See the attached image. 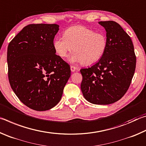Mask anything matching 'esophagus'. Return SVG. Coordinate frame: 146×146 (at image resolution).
<instances>
[{
  "label": "esophagus",
  "mask_w": 146,
  "mask_h": 146,
  "mask_svg": "<svg viewBox=\"0 0 146 146\" xmlns=\"http://www.w3.org/2000/svg\"><path fill=\"white\" fill-rule=\"evenodd\" d=\"M70 68H71V71H72V72H75V71L76 70V68L73 66H71Z\"/></svg>",
  "instance_id": "34e87169"
}]
</instances>
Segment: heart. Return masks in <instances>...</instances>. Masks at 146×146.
<instances>
[{"label":"heart","mask_w":146,"mask_h":146,"mask_svg":"<svg viewBox=\"0 0 146 146\" xmlns=\"http://www.w3.org/2000/svg\"><path fill=\"white\" fill-rule=\"evenodd\" d=\"M53 46L55 53L62 58L73 49L75 52L68 58L71 63L92 65L98 62L105 54L108 40L104 33L78 26L71 27L64 31V36L54 38Z\"/></svg>","instance_id":"heart-1"}]
</instances>
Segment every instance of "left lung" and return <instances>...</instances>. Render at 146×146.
Here are the masks:
<instances>
[{"instance_id":"left-lung-1","label":"left lung","mask_w":146,"mask_h":146,"mask_svg":"<svg viewBox=\"0 0 146 146\" xmlns=\"http://www.w3.org/2000/svg\"><path fill=\"white\" fill-rule=\"evenodd\" d=\"M108 40L102 58L90 68L81 69L84 97L94 104L117 102L126 93L136 67L134 46L130 36L114 21H100Z\"/></svg>"}]
</instances>
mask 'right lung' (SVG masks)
Wrapping results in <instances>:
<instances>
[{
  "label": "right lung",
  "instance_id": "right-lung-1",
  "mask_svg": "<svg viewBox=\"0 0 146 146\" xmlns=\"http://www.w3.org/2000/svg\"><path fill=\"white\" fill-rule=\"evenodd\" d=\"M58 30L55 24H29L8 47L11 87L24 105L35 111H46L57 104L71 76L70 65L53 49Z\"/></svg>",
  "mask_w": 146,
  "mask_h": 146
}]
</instances>
